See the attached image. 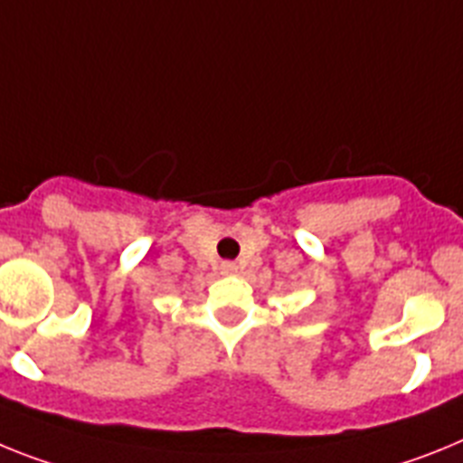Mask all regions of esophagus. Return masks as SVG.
<instances>
[{
	"instance_id": "obj_1",
	"label": "esophagus",
	"mask_w": 463,
	"mask_h": 463,
	"mask_svg": "<svg viewBox=\"0 0 463 463\" xmlns=\"http://www.w3.org/2000/svg\"><path fill=\"white\" fill-rule=\"evenodd\" d=\"M219 270L223 272V275H235V272H237V265L232 263V260H223V263L219 265Z\"/></svg>"
}]
</instances>
